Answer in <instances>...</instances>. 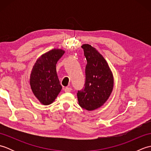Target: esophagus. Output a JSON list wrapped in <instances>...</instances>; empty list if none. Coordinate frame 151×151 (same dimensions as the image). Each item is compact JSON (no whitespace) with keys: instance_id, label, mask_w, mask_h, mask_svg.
Segmentation results:
<instances>
[{"instance_id":"obj_1","label":"esophagus","mask_w":151,"mask_h":151,"mask_svg":"<svg viewBox=\"0 0 151 151\" xmlns=\"http://www.w3.org/2000/svg\"><path fill=\"white\" fill-rule=\"evenodd\" d=\"M70 91H71V88H70L66 87V88H65V92H66V93L70 92Z\"/></svg>"}]
</instances>
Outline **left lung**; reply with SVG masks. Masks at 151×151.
I'll return each mask as SVG.
<instances>
[{
    "label": "left lung",
    "instance_id": "left-lung-1",
    "mask_svg": "<svg viewBox=\"0 0 151 151\" xmlns=\"http://www.w3.org/2000/svg\"><path fill=\"white\" fill-rule=\"evenodd\" d=\"M87 60L85 84L78 90V104L86 110H93L108 100L114 87V78L106 61L90 45L82 46Z\"/></svg>",
    "mask_w": 151,
    "mask_h": 151
}]
</instances>
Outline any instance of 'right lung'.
I'll return each instance as SVG.
<instances>
[{
	"label": "right lung",
	"instance_id": "right-lung-1",
	"mask_svg": "<svg viewBox=\"0 0 151 151\" xmlns=\"http://www.w3.org/2000/svg\"><path fill=\"white\" fill-rule=\"evenodd\" d=\"M64 52L62 49H53L43 54L32 70L30 79L32 90L44 105L53 102L62 88L57 76L56 65Z\"/></svg>",
	"mask_w": 151,
	"mask_h": 151
}]
</instances>
